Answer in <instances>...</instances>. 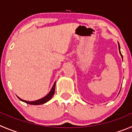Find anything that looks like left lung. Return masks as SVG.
<instances>
[{
  "label": "left lung",
  "instance_id": "left-lung-1",
  "mask_svg": "<svg viewBox=\"0 0 132 132\" xmlns=\"http://www.w3.org/2000/svg\"><path fill=\"white\" fill-rule=\"evenodd\" d=\"M118 45H119V53H120V56H121L122 58L123 59V57H122V54H121V52H120V45H119V43H118Z\"/></svg>",
  "mask_w": 132,
  "mask_h": 132
}]
</instances>
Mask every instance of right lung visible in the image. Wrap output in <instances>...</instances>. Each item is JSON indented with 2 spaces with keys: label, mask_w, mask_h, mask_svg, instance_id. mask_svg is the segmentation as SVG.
I'll return each instance as SVG.
<instances>
[{
  "label": "right lung",
  "mask_w": 132,
  "mask_h": 132,
  "mask_svg": "<svg viewBox=\"0 0 132 132\" xmlns=\"http://www.w3.org/2000/svg\"><path fill=\"white\" fill-rule=\"evenodd\" d=\"M55 85H56V81H55L54 84L53 86H52V89H51V90L50 91V92L48 93L47 94L46 96H44V97H43V98H41L39 99V100H34V101H27V100H22V99H21V98H19V96H17V97H18V98L20 100H21V101L26 103V104H31V105L43 104H45V103H46V102H47L48 101H49V100L52 98V96H53L54 94V92H55Z\"/></svg>",
  "instance_id": "obj_1"
}]
</instances>
